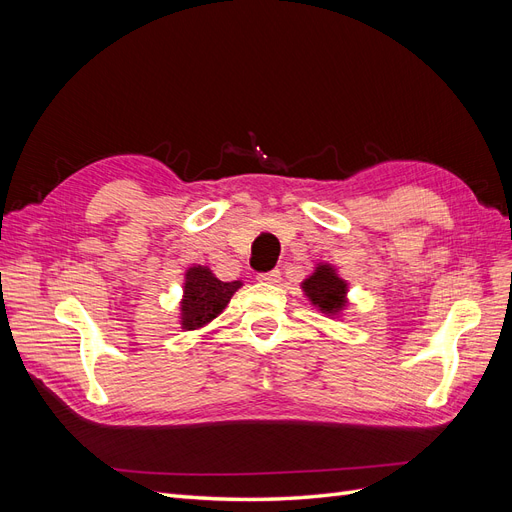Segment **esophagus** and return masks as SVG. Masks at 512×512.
I'll return each instance as SVG.
<instances>
[{
    "label": "esophagus",
    "instance_id": "1",
    "mask_svg": "<svg viewBox=\"0 0 512 512\" xmlns=\"http://www.w3.org/2000/svg\"><path fill=\"white\" fill-rule=\"evenodd\" d=\"M258 282H265V284H280L282 280V273L280 269H273V271H267V273H258Z\"/></svg>",
    "mask_w": 512,
    "mask_h": 512
}]
</instances>
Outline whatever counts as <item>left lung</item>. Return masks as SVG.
Returning a JSON list of instances; mask_svg holds the SVG:
<instances>
[{"mask_svg": "<svg viewBox=\"0 0 512 512\" xmlns=\"http://www.w3.org/2000/svg\"><path fill=\"white\" fill-rule=\"evenodd\" d=\"M301 288L312 305L327 316H339L348 305V284L337 275V269L327 265V262H320L316 271L301 284Z\"/></svg>", "mask_w": 512, "mask_h": 512, "instance_id": "left-lung-1", "label": "left lung"}]
</instances>
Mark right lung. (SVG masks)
Instances as JSON below:
<instances>
[{
    "label": "right lung",
    "mask_w": 512,
    "mask_h": 512,
    "mask_svg": "<svg viewBox=\"0 0 512 512\" xmlns=\"http://www.w3.org/2000/svg\"><path fill=\"white\" fill-rule=\"evenodd\" d=\"M243 284L237 282H222L211 273L209 267L196 265L185 271L183 284V299H181V329L194 331L205 327L213 318H218L228 301L232 299Z\"/></svg>",
    "instance_id": "obj_1"
}]
</instances>
